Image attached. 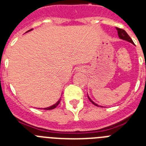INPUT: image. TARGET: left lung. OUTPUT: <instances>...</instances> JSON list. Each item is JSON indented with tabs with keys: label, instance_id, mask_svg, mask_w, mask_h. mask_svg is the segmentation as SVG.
<instances>
[{
	"label": "left lung",
	"instance_id": "left-lung-1",
	"mask_svg": "<svg viewBox=\"0 0 146 146\" xmlns=\"http://www.w3.org/2000/svg\"><path fill=\"white\" fill-rule=\"evenodd\" d=\"M116 30L117 31H118V37H119L121 39H123V40H125V41H127V42H130V43L133 44H134V42L133 41H132V39H131V38H130V36H129L128 34H127V33H126V31H125L124 30L121 29V28H116ZM88 99L90 100V101L91 102L93 103V104H94V105H96V106L97 107H99V105H98L97 104H96L95 102H94L92 101L91 99V98L89 97L88 95ZM102 107V106H100Z\"/></svg>",
	"mask_w": 146,
	"mask_h": 146
}]
</instances>
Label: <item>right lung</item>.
Wrapping results in <instances>:
<instances>
[{
	"mask_svg": "<svg viewBox=\"0 0 146 146\" xmlns=\"http://www.w3.org/2000/svg\"><path fill=\"white\" fill-rule=\"evenodd\" d=\"M32 30H33V29L29 30V31H27V32L31 31H32ZM27 32H26V33H27ZM60 99H59L58 101L57 102L55 103V104H54L53 105H52V106H50V107H48V108H44V110H52V109H54V108H56V107L58 106V104H59V103H60ZM41 109H42V108H41Z\"/></svg>",
	"mask_w": 146,
	"mask_h": 146,
	"instance_id": "1",
	"label": "right lung"
}]
</instances>
